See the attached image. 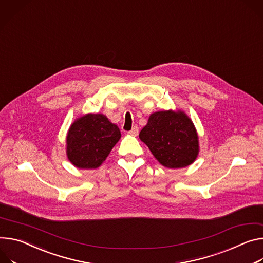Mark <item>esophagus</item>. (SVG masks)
<instances>
[{
    "mask_svg": "<svg viewBox=\"0 0 263 263\" xmlns=\"http://www.w3.org/2000/svg\"><path fill=\"white\" fill-rule=\"evenodd\" d=\"M138 132H139L138 127H137V126H134V127L129 131V134H131V135H133V136H136V135L138 134Z\"/></svg>",
    "mask_w": 263,
    "mask_h": 263,
    "instance_id": "34e87169",
    "label": "esophagus"
}]
</instances>
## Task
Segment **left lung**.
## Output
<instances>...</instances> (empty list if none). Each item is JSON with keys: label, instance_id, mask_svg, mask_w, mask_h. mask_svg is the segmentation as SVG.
I'll use <instances>...</instances> for the list:
<instances>
[{"label": "left lung", "instance_id": "8db88e82", "mask_svg": "<svg viewBox=\"0 0 263 263\" xmlns=\"http://www.w3.org/2000/svg\"><path fill=\"white\" fill-rule=\"evenodd\" d=\"M139 138L165 168L179 169L193 163L199 152L193 122L181 110H164L150 115Z\"/></svg>", "mask_w": 263, "mask_h": 263}]
</instances>
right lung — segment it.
<instances>
[{"label": "right lung", "instance_id": "obj_1", "mask_svg": "<svg viewBox=\"0 0 263 263\" xmlns=\"http://www.w3.org/2000/svg\"><path fill=\"white\" fill-rule=\"evenodd\" d=\"M118 127L104 114H86L70 126L67 157L79 169H97L121 138Z\"/></svg>", "mask_w": 263, "mask_h": 263}]
</instances>
